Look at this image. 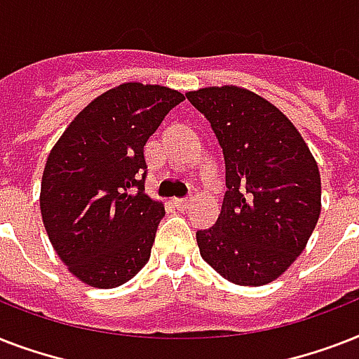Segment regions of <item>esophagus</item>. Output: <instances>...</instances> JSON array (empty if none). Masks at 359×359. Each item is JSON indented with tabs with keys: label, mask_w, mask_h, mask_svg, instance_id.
<instances>
[{
	"label": "esophagus",
	"mask_w": 359,
	"mask_h": 359,
	"mask_svg": "<svg viewBox=\"0 0 359 359\" xmlns=\"http://www.w3.org/2000/svg\"><path fill=\"white\" fill-rule=\"evenodd\" d=\"M173 205L179 208V210H186V208H190L191 199H175Z\"/></svg>",
	"instance_id": "1"
}]
</instances>
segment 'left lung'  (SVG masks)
Masks as SVG:
<instances>
[{"label":"left lung","mask_w":359,"mask_h":359,"mask_svg":"<svg viewBox=\"0 0 359 359\" xmlns=\"http://www.w3.org/2000/svg\"><path fill=\"white\" fill-rule=\"evenodd\" d=\"M186 97L212 126L225 158L224 205L197 231L205 262L227 281L261 287L306 250L320 216V173L283 111L244 87H203Z\"/></svg>","instance_id":"1"}]
</instances>
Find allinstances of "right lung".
<instances>
[{
	"mask_svg": "<svg viewBox=\"0 0 359 359\" xmlns=\"http://www.w3.org/2000/svg\"><path fill=\"white\" fill-rule=\"evenodd\" d=\"M184 95L128 81L89 102L48 154L42 224L81 283L115 289L145 266L162 201L145 194L143 147Z\"/></svg>",
	"mask_w": 359,
	"mask_h": 359,
	"instance_id": "obj_1",
	"label": "right lung"
}]
</instances>
